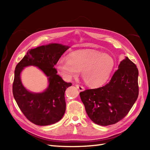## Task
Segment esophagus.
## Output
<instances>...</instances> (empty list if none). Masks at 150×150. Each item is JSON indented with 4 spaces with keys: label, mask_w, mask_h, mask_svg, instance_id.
<instances>
[{
    "label": "esophagus",
    "mask_w": 150,
    "mask_h": 150,
    "mask_svg": "<svg viewBox=\"0 0 150 150\" xmlns=\"http://www.w3.org/2000/svg\"><path fill=\"white\" fill-rule=\"evenodd\" d=\"M76 87H77L79 89V90L80 91H83L85 90V88L83 86H80V85L77 84V85H76Z\"/></svg>",
    "instance_id": "esophagus-1"
}]
</instances>
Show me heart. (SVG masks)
I'll return each mask as SVG.
<instances>
[{
    "instance_id": "b5f03b06",
    "label": "heart",
    "mask_w": 150,
    "mask_h": 150,
    "mask_svg": "<svg viewBox=\"0 0 150 150\" xmlns=\"http://www.w3.org/2000/svg\"><path fill=\"white\" fill-rule=\"evenodd\" d=\"M115 67V60L108 54L93 50H79L70 53L68 57L59 59L55 68L66 81L77 77L81 70L86 84L91 88L104 84Z\"/></svg>"
}]
</instances>
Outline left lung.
<instances>
[{"label": "left lung", "instance_id": "8db88e82", "mask_svg": "<svg viewBox=\"0 0 150 150\" xmlns=\"http://www.w3.org/2000/svg\"><path fill=\"white\" fill-rule=\"evenodd\" d=\"M138 75L136 65L126 57L107 84L81 92L90 119L100 126H109L122 119L137 99Z\"/></svg>", "mask_w": 150, "mask_h": 150}]
</instances>
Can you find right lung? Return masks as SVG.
<instances>
[{"instance_id":"right-lung-1","label":"right lung","mask_w":150,"mask_h":150,"mask_svg":"<svg viewBox=\"0 0 150 150\" xmlns=\"http://www.w3.org/2000/svg\"><path fill=\"white\" fill-rule=\"evenodd\" d=\"M69 46L50 43L28 51L15 70L13 94L22 112L31 122L39 126L55 124L62 119L66 111L65 91L71 83L66 82L54 68L60 57ZM33 65L40 69L48 78L49 86L42 92L28 91L20 78L24 67Z\"/></svg>"}]
</instances>
